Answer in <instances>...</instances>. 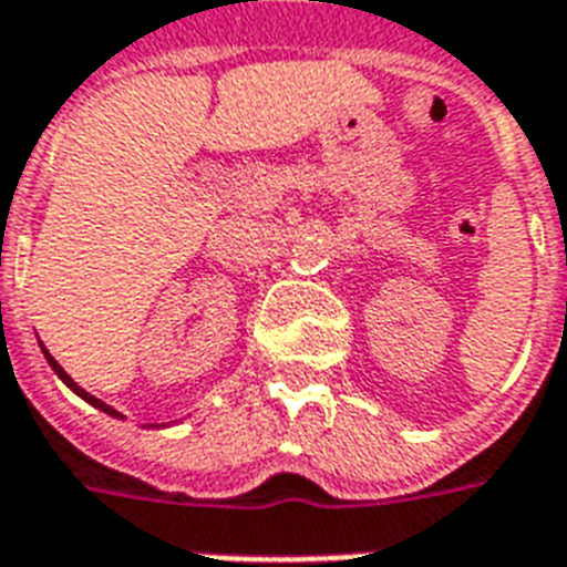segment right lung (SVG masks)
<instances>
[{"mask_svg": "<svg viewBox=\"0 0 567 567\" xmlns=\"http://www.w3.org/2000/svg\"><path fill=\"white\" fill-rule=\"evenodd\" d=\"M43 355H47V362H49V364H52V371H55V373H58V377L64 379L66 385L73 388L75 394H79V396H84V400H87V403H91V405H96V409H102V412H105V414H114V417H123V414H117V412H114V409H111V405H105V403H102V400H96V396H93V394H87V391H84V388H79V385H75L73 379L66 377V371H64V368H61V364H58V362H55V359H52V355H49V353H47V350H43Z\"/></svg>", "mask_w": 567, "mask_h": 567, "instance_id": "obj_1", "label": "right lung"}]
</instances>
